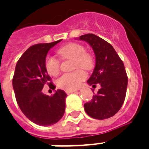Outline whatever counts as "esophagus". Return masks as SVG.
<instances>
[{"instance_id": "34e87169", "label": "esophagus", "mask_w": 149, "mask_h": 149, "mask_svg": "<svg viewBox=\"0 0 149 149\" xmlns=\"http://www.w3.org/2000/svg\"><path fill=\"white\" fill-rule=\"evenodd\" d=\"M76 92H77V91H75V90H73V91H65V93H67V94H70V93H76Z\"/></svg>"}]
</instances>
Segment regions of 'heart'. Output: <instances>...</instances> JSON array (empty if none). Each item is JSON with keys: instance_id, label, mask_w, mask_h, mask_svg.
I'll return each instance as SVG.
<instances>
[{"instance_id": "1", "label": "heart", "mask_w": 149, "mask_h": 149, "mask_svg": "<svg viewBox=\"0 0 149 149\" xmlns=\"http://www.w3.org/2000/svg\"><path fill=\"white\" fill-rule=\"evenodd\" d=\"M57 54L62 58H72L74 69L82 68L91 70L93 66V57L85 52V48L78 43H69L57 50ZM45 67L47 72L52 77H56L59 72V62L52 56H47L45 60ZM86 78V73L82 70L64 73L58 78L57 84L59 88L65 91H73L78 88Z\"/></svg>"}]
</instances>
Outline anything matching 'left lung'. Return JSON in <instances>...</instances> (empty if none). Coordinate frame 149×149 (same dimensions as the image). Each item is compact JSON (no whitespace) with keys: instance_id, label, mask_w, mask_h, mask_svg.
Here are the masks:
<instances>
[{"instance_id":"obj_1","label":"left lung","mask_w":149,"mask_h":149,"mask_svg":"<svg viewBox=\"0 0 149 149\" xmlns=\"http://www.w3.org/2000/svg\"><path fill=\"white\" fill-rule=\"evenodd\" d=\"M79 40L90 44L96 56V65L88 79L90 85L100 88L91 101L84 104V110L90 117L104 120L118 112L125 101L127 77L125 65L113 46L93 34L79 36Z\"/></svg>"}]
</instances>
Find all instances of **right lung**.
I'll return each mask as SVG.
<instances>
[{
	"mask_svg": "<svg viewBox=\"0 0 149 149\" xmlns=\"http://www.w3.org/2000/svg\"><path fill=\"white\" fill-rule=\"evenodd\" d=\"M61 40L36 44L29 48L18 59L12 79L16 100L21 111L29 120L41 126L56 124L63 118L67 94L57 90L52 96L45 95L44 85L55 90L45 67L48 52Z\"/></svg>",
	"mask_w": 149,
	"mask_h": 149,
	"instance_id": "1",
	"label": "right lung"
}]
</instances>
